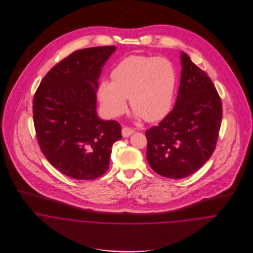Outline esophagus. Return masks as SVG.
<instances>
[{
    "label": "esophagus",
    "mask_w": 253,
    "mask_h": 253,
    "mask_svg": "<svg viewBox=\"0 0 253 253\" xmlns=\"http://www.w3.org/2000/svg\"><path fill=\"white\" fill-rule=\"evenodd\" d=\"M133 132H134V129H133V128H130V127H127V126H125V127H123V129H122V134H123L124 137H128V136L131 135Z\"/></svg>",
    "instance_id": "esophagus-1"
}]
</instances>
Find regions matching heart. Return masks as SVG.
I'll use <instances>...</instances> for the list:
<instances>
[{
    "instance_id": "1",
    "label": "heart",
    "mask_w": 253,
    "mask_h": 253,
    "mask_svg": "<svg viewBox=\"0 0 253 253\" xmlns=\"http://www.w3.org/2000/svg\"><path fill=\"white\" fill-rule=\"evenodd\" d=\"M112 82L103 80L97 89L105 114L117 117L126 109V98L136 115L148 122L165 118L172 106L176 71L165 57L129 55L111 73Z\"/></svg>"
}]
</instances>
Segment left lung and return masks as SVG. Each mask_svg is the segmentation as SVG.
<instances>
[{"mask_svg": "<svg viewBox=\"0 0 253 253\" xmlns=\"http://www.w3.org/2000/svg\"><path fill=\"white\" fill-rule=\"evenodd\" d=\"M175 106L146 130L147 161L158 174L173 179L199 170L216 147L222 103L208 74L184 52Z\"/></svg>", "mask_w": 253, "mask_h": 253, "instance_id": "8db88e82", "label": "left lung"}]
</instances>
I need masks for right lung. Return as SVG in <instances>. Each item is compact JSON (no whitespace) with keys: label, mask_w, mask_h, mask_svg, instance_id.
<instances>
[{"label":"right lung","mask_w":253,"mask_h":253,"mask_svg":"<svg viewBox=\"0 0 253 253\" xmlns=\"http://www.w3.org/2000/svg\"><path fill=\"white\" fill-rule=\"evenodd\" d=\"M115 45L79 49L42 80L33 98V120L42 153L56 169L78 180H93L109 169L122 127L96 114L102 66Z\"/></svg>","instance_id":"add662e5"}]
</instances>
